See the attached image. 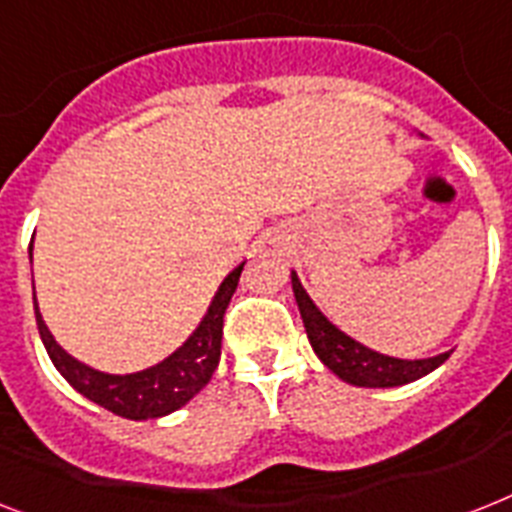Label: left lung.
<instances>
[{
    "mask_svg": "<svg viewBox=\"0 0 512 512\" xmlns=\"http://www.w3.org/2000/svg\"><path fill=\"white\" fill-rule=\"evenodd\" d=\"M292 289L297 297L299 315L305 323L307 339L313 344L315 355L321 357V363L328 371L347 381L352 386H368V389H386V386L410 384L415 378L426 376L434 368L450 357V352H442L426 360H400V357L381 355L376 350H368L365 344L355 342L352 336L328 321L326 315L315 307V302L307 297V292L299 284L297 273L292 270Z\"/></svg>",
    "mask_w": 512,
    "mask_h": 512,
    "instance_id": "obj_1",
    "label": "left lung"
}]
</instances>
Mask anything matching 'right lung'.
Wrapping results in <instances>:
<instances>
[{"mask_svg": "<svg viewBox=\"0 0 512 512\" xmlns=\"http://www.w3.org/2000/svg\"><path fill=\"white\" fill-rule=\"evenodd\" d=\"M242 270L244 263L236 265L223 278V284L218 286V292H215L213 302L207 307L205 318L197 326V331L173 355L147 368V371L115 376V373H102L89 368V365H83L81 360L68 355L60 344L54 342L47 323L41 318L39 305L33 302L41 342L47 347V355L52 357L54 368L86 400L97 402L105 410L120 415V418H128V421L162 418V415L184 407L213 378V371L218 368L220 360L223 315H226L228 302H231L236 286H239ZM33 299H36V294H33Z\"/></svg>", "mask_w": 512, "mask_h": 512, "instance_id": "1", "label": "right lung"}]
</instances>
